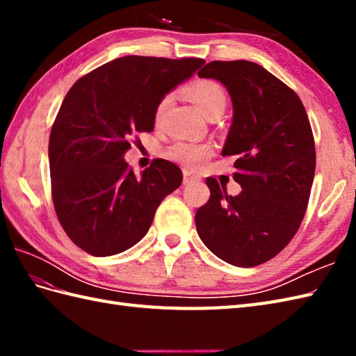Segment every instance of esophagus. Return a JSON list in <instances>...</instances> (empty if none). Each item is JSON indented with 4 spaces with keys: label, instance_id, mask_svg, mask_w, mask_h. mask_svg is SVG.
<instances>
[{
    "label": "esophagus",
    "instance_id": "esophagus-1",
    "mask_svg": "<svg viewBox=\"0 0 356 356\" xmlns=\"http://www.w3.org/2000/svg\"><path fill=\"white\" fill-rule=\"evenodd\" d=\"M199 180H200V177L197 176V174H194V172L188 171V170L184 171V184L185 185H190L193 182H199Z\"/></svg>",
    "mask_w": 356,
    "mask_h": 356
}]
</instances>
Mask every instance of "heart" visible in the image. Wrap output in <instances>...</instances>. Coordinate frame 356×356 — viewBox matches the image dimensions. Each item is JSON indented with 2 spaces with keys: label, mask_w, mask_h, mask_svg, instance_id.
<instances>
[{
  "label": "heart",
  "mask_w": 356,
  "mask_h": 356,
  "mask_svg": "<svg viewBox=\"0 0 356 356\" xmlns=\"http://www.w3.org/2000/svg\"><path fill=\"white\" fill-rule=\"evenodd\" d=\"M185 95L195 107L200 110L203 116H209L216 111H223L226 107V95L223 92L222 86L216 81L211 79H202L195 81L193 84L185 87ZM171 97L165 96L163 99L159 102L156 108V120L162 118L166 107L170 105ZM213 153V148L208 143H197V142H185L180 140L172 143V145L166 149V157L171 161H176L179 163H184L191 168H197Z\"/></svg>",
  "instance_id": "obj_1"
}]
</instances>
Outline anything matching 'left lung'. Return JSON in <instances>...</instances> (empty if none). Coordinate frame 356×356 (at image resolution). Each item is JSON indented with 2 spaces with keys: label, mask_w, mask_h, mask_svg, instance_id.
<instances>
[{
  "label": "left lung",
  "mask_w": 356,
  "mask_h": 356,
  "mask_svg": "<svg viewBox=\"0 0 356 356\" xmlns=\"http://www.w3.org/2000/svg\"><path fill=\"white\" fill-rule=\"evenodd\" d=\"M217 79L232 101L222 149L236 156L238 195L213 177L207 205L195 213L199 237L218 259L238 268L270 260L298 231L315 174V143L297 93L261 65L213 61L197 73Z\"/></svg>",
  "instance_id": "obj_1"
}]
</instances>
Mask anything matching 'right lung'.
I'll list each match as a JSON object with an SVG mask.
<instances>
[{
    "instance_id": "right-lung-1",
    "label": "right lung",
    "mask_w": 356,
    "mask_h": 356,
    "mask_svg": "<svg viewBox=\"0 0 356 356\" xmlns=\"http://www.w3.org/2000/svg\"><path fill=\"white\" fill-rule=\"evenodd\" d=\"M200 58L124 56L97 67L65 95L49 140L53 205L67 236L95 257L127 251L148 232L182 171L156 159L136 176L125 153L153 131L166 93L191 78ZM138 142V140H136Z\"/></svg>"
}]
</instances>
